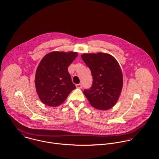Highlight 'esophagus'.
I'll return each mask as SVG.
<instances>
[{
    "instance_id": "esophagus-1",
    "label": "esophagus",
    "mask_w": 159,
    "mask_h": 159,
    "mask_svg": "<svg viewBox=\"0 0 159 159\" xmlns=\"http://www.w3.org/2000/svg\"><path fill=\"white\" fill-rule=\"evenodd\" d=\"M76 87L78 89H81L83 88V85H82V84H76Z\"/></svg>"
}]
</instances>
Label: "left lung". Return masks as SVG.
Here are the masks:
<instances>
[{
    "mask_svg": "<svg viewBox=\"0 0 159 159\" xmlns=\"http://www.w3.org/2000/svg\"><path fill=\"white\" fill-rule=\"evenodd\" d=\"M81 58L90 68L93 82L84 94L94 108L107 110L117 102L120 94L123 78L120 67L112 56L98 52L83 54Z\"/></svg>",
    "mask_w": 159,
    "mask_h": 159,
    "instance_id": "8db88e82",
    "label": "left lung"
}]
</instances>
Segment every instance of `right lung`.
Segmentation results:
<instances>
[{"label": "right lung", "instance_id": "right-lung-1", "mask_svg": "<svg viewBox=\"0 0 159 159\" xmlns=\"http://www.w3.org/2000/svg\"><path fill=\"white\" fill-rule=\"evenodd\" d=\"M77 55L75 52L54 51L42 59L36 71L35 83L40 100L46 105H60L76 89L68 67Z\"/></svg>", "mask_w": 159, "mask_h": 159}]
</instances>
